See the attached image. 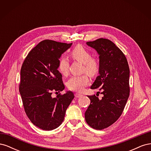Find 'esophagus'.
Returning <instances> with one entry per match:
<instances>
[{"mask_svg": "<svg viewBox=\"0 0 151 151\" xmlns=\"http://www.w3.org/2000/svg\"><path fill=\"white\" fill-rule=\"evenodd\" d=\"M82 96H83V94H80V93H77L75 94V96H76V98H80V97Z\"/></svg>", "mask_w": 151, "mask_h": 151, "instance_id": "1", "label": "esophagus"}]
</instances>
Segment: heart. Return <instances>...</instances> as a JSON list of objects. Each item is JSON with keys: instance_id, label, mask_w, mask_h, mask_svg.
Here are the masks:
<instances>
[{"instance_id": "1", "label": "heart", "mask_w": 151, "mask_h": 151, "mask_svg": "<svg viewBox=\"0 0 151 151\" xmlns=\"http://www.w3.org/2000/svg\"><path fill=\"white\" fill-rule=\"evenodd\" d=\"M70 57L73 60L83 63V71L91 77H94L99 71V62L96 58L91 57V54L88 50L81 45H77L70 52ZM69 63L67 59L62 57L58 61V69L63 76H66L68 72ZM89 82V77L87 74L81 76H74L68 79L67 83L68 88L77 91L83 90L84 87L88 85Z\"/></svg>"}]
</instances>
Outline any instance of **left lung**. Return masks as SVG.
Segmentation results:
<instances>
[{"label":"left lung","instance_id":"left-lung-1","mask_svg":"<svg viewBox=\"0 0 151 151\" xmlns=\"http://www.w3.org/2000/svg\"><path fill=\"white\" fill-rule=\"evenodd\" d=\"M99 55V76L91 89H99L101 99L88 96L91 103L85 112L88 124L103 130L115 123L124 109L129 97L130 69L125 55L111 41L99 38L87 42Z\"/></svg>","mask_w":151,"mask_h":151}]
</instances>
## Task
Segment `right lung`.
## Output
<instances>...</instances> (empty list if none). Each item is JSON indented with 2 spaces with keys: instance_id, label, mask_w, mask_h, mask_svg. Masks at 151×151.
Here are the masks:
<instances>
[{
  "instance_id": "add662e5",
  "label": "right lung",
  "mask_w": 151,
  "mask_h": 151,
  "mask_svg": "<svg viewBox=\"0 0 151 151\" xmlns=\"http://www.w3.org/2000/svg\"><path fill=\"white\" fill-rule=\"evenodd\" d=\"M72 45L43 40L31 50L22 65L19 92L24 111L30 121L42 130L60 126L74 98L72 91L51 96L52 91L58 93L65 89L58 64L62 54Z\"/></svg>"
}]
</instances>
